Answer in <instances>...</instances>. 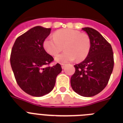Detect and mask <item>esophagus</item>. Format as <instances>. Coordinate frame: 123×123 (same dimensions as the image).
<instances>
[{
	"mask_svg": "<svg viewBox=\"0 0 123 123\" xmlns=\"http://www.w3.org/2000/svg\"><path fill=\"white\" fill-rule=\"evenodd\" d=\"M61 65H62V69L65 68V66H66V65H65V64H63V63H62L61 64Z\"/></svg>",
	"mask_w": 123,
	"mask_h": 123,
	"instance_id": "34e87169",
	"label": "esophagus"
}]
</instances>
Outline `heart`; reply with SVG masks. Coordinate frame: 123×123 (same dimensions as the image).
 I'll use <instances>...</instances> for the list:
<instances>
[{"mask_svg": "<svg viewBox=\"0 0 123 123\" xmlns=\"http://www.w3.org/2000/svg\"><path fill=\"white\" fill-rule=\"evenodd\" d=\"M46 52L52 56L59 54L63 49L65 52L55 57L59 63L84 60L91 50V40L88 36L72 29H59L54 34V38H46L43 42Z\"/></svg>", "mask_w": 123, "mask_h": 123, "instance_id": "heart-1", "label": "heart"}]
</instances>
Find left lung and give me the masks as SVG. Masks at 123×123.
<instances>
[{
    "label": "left lung",
    "instance_id": "1",
    "mask_svg": "<svg viewBox=\"0 0 123 123\" xmlns=\"http://www.w3.org/2000/svg\"><path fill=\"white\" fill-rule=\"evenodd\" d=\"M91 40V50L84 60L74 65L75 72L71 78V86L77 94L92 97L104 89L114 67L112 47L95 29L84 28Z\"/></svg>",
    "mask_w": 123,
    "mask_h": 123
}]
</instances>
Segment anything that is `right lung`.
Wrapping results in <instances>:
<instances>
[{
  "label": "right lung",
  "mask_w": 123,
  "mask_h": 123,
  "mask_svg": "<svg viewBox=\"0 0 123 123\" xmlns=\"http://www.w3.org/2000/svg\"><path fill=\"white\" fill-rule=\"evenodd\" d=\"M50 31L51 28L34 27L17 37L12 49L10 64L16 81L32 96L41 97L51 92L62 70L59 63L50 67L54 58L43 46Z\"/></svg>",
  "instance_id": "add662e5"
}]
</instances>
